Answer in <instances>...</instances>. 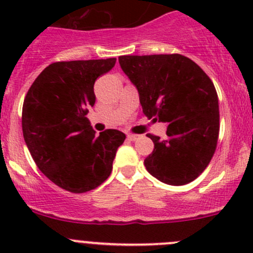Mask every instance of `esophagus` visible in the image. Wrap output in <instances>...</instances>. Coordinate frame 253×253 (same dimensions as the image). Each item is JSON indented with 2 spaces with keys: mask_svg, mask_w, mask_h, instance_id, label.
Listing matches in <instances>:
<instances>
[{
  "mask_svg": "<svg viewBox=\"0 0 253 253\" xmlns=\"http://www.w3.org/2000/svg\"><path fill=\"white\" fill-rule=\"evenodd\" d=\"M137 138H138L137 134H127V139H129V141H136Z\"/></svg>",
  "mask_w": 253,
  "mask_h": 253,
  "instance_id": "obj_1",
  "label": "esophagus"
}]
</instances>
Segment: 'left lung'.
I'll list each match as a JSON object with an SVG mask.
<instances>
[{"instance_id": "obj_1", "label": "left lung", "mask_w": 253, "mask_h": 253, "mask_svg": "<svg viewBox=\"0 0 253 253\" xmlns=\"http://www.w3.org/2000/svg\"><path fill=\"white\" fill-rule=\"evenodd\" d=\"M119 62L138 90L143 114L169 125L167 139L148 134L154 149L145 158V169L172 186L197 178L219 137L218 94L211 79L180 53L120 56Z\"/></svg>"}]
</instances>
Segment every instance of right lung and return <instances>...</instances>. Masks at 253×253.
I'll return each mask as SVG.
<instances>
[{
  "instance_id": "add662e5",
  "label": "right lung",
  "mask_w": 253,
  "mask_h": 253,
  "mask_svg": "<svg viewBox=\"0 0 253 253\" xmlns=\"http://www.w3.org/2000/svg\"><path fill=\"white\" fill-rule=\"evenodd\" d=\"M115 62L112 57L51 63L23 103V136L35 164L48 180L72 193L94 190L110 176L117 148L126 138L117 129L95 136L85 117L95 104L96 78Z\"/></svg>"
}]
</instances>
